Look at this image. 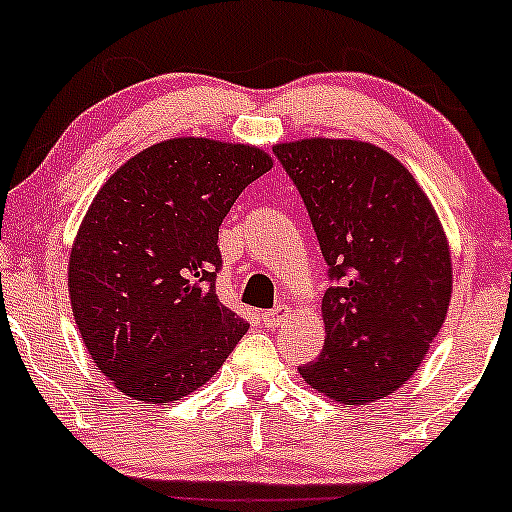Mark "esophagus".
Masks as SVG:
<instances>
[{
    "instance_id": "esophagus-1",
    "label": "esophagus",
    "mask_w": 512,
    "mask_h": 512,
    "mask_svg": "<svg viewBox=\"0 0 512 512\" xmlns=\"http://www.w3.org/2000/svg\"><path fill=\"white\" fill-rule=\"evenodd\" d=\"M261 320L266 327L282 325L287 320V306H277V308H273V311H266L261 315Z\"/></svg>"
}]
</instances>
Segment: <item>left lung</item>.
<instances>
[{"mask_svg":"<svg viewBox=\"0 0 512 512\" xmlns=\"http://www.w3.org/2000/svg\"><path fill=\"white\" fill-rule=\"evenodd\" d=\"M299 189L332 287L325 346L301 377L346 406L391 394L418 370L451 301V256L430 199L368 142L301 140L273 149Z\"/></svg>","mask_w":512,"mask_h":512,"instance_id":"8db88e82","label":"left lung"}]
</instances>
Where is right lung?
Returning <instances> with one entry per match:
<instances>
[{
    "instance_id": "1",
    "label": "right lung",
    "mask_w": 512,
    "mask_h": 512,
    "mask_svg": "<svg viewBox=\"0 0 512 512\" xmlns=\"http://www.w3.org/2000/svg\"><path fill=\"white\" fill-rule=\"evenodd\" d=\"M266 151L180 137L116 170L82 220L68 263L75 325L123 394L170 403L211 380L249 323L220 304L218 227Z\"/></svg>"
}]
</instances>
